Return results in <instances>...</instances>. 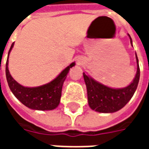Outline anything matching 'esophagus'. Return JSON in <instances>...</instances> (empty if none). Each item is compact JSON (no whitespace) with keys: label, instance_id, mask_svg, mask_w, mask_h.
Returning <instances> with one entry per match:
<instances>
[{"label":"esophagus","instance_id":"34e87169","mask_svg":"<svg viewBox=\"0 0 149 149\" xmlns=\"http://www.w3.org/2000/svg\"><path fill=\"white\" fill-rule=\"evenodd\" d=\"M77 64H78V65H81V62H80V61H78V62H77Z\"/></svg>","mask_w":149,"mask_h":149}]
</instances>
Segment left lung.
Masks as SVG:
<instances>
[{
	"label": "left lung",
	"mask_w": 149,
	"mask_h": 149,
	"mask_svg": "<svg viewBox=\"0 0 149 149\" xmlns=\"http://www.w3.org/2000/svg\"><path fill=\"white\" fill-rule=\"evenodd\" d=\"M131 45L132 40L128 34ZM136 59V73L131 84L121 88H114L108 87L104 84L98 82L89 75L83 72L84 80L87 88L88 100L91 109L102 113H112L121 109L126 105L136 90L139 80H140V67L137 56Z\"/></svg>",
	"instance_id": "8db88e82"
}]
</instances>
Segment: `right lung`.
<instances>
[{
    "instance_id": "add662e5",
    "label": "right lung",
    "mask_w": 149,
    "mask_h": 149,
    "mask_svg": "<svg viewBox=\"0 0 149 149\" xmlns=\"http://www.w3.org/2000/svg\"><path fill=\"white\" fill-rule=\"evenodd\" d=\"M13 45L14 43L12 44L8 51L5 66L6 79L12 93L29 109L40 111L55 109L60 104L64 81L67 77L70 68L76 65L75 62H72L68 67H66L54 80L48 84L37 87H24L15 81L8 70V56Z\"/></svg>"
}]
</instances>
